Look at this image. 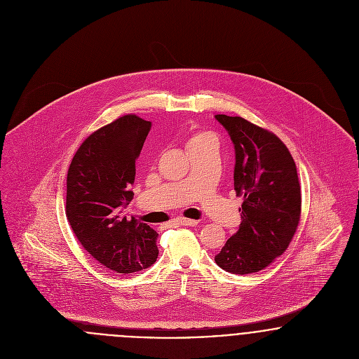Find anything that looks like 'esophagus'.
Instances as JSON below:
<instances>
[{"mask_svg": "<svg viewBox=\"0 0 359 359\" xmlns=\"http://www.w3.org/2000/svg\"><path fill=\"white\" fill-rule=\"evenodd\" d=\"M174 222L178 224V225H185V226H195V225H198V221H196V219L184 218V217H180V218L174 219Z\"/></svg>", "mask_w": 359, "mask_h": 359, "instance_id": "34e87169", "label": "esophagus"}]
</instances>
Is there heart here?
Wrapping results in <instances>:
<instances>
[{"instance_id": "b5f03b06", "label": "heart", "mask_w": 359, "mask_h": 359, "mask_svg": "<svg viewBox=\"0 0 359 359\" xmlns=\"http://www.w3.org/2000/svg\"><path fill=\"white\" fill-rule=\"evenodd\" d=\"M208 141L217 142V138L212 133H210V131H196L191 137L189 144H201V142H208Z\"/></svg>"}]
</instances>
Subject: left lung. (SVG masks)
I'll return each instance as SVG.
<instances>
[{"mask_svg":"<svg viewBox=\"0 0 359 359\" xmlns=\"http://www.w3.org/2000/svg\"><path fill=\"white\" fill-rule=\"evenodd\" d=\"M228 131L236 154L233 172L242 222L221 252L218 266L246 275L264 269L289 248L302 217V191L296 163L271 131L239 116L215 114Z\"/></svg>","mask_w":359,"mask_h":359,"instance_id":"1","label":"left lung"}]
</instances>
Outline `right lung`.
I'll use <instances>...</instances> for the list:
<instances>
[{
    "label": "right lung",
    "mask_w": 359,
    "mask_h": 359,
    "mask_svg": "<svg viewBox=\"0 0 359 359\" xmlns=\"http://www.w3.org/2000/svg\"><path fill=\"white\" fill-rule=\"evenodd\" d=\"M151 127L135 114L116 118L80 145L67 171L65 210L74 236L103 266L123 275L151 266L158 255L157 232L123 214Z\"/></svg>",
    "instance_id": "obj_1"
}]
</instances>
